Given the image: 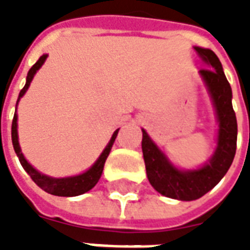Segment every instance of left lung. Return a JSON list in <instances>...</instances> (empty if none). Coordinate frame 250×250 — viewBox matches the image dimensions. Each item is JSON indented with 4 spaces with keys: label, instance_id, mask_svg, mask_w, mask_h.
<instances>
[{
    "label": "left lung",
    "instance_id": "obj_1",
    "mask_svg": "<svg viewBox=\"0 0 250 250\" xmlns=\"http://www.w3.org/2000/svg\"><path fill=\"white\" fill-rule=\"evenodd\" d=\"M208 68L199 75L208 87L218 120L217 148L209 162L197 170H179L142 130V151L147 178L158 193L179 201H194L210 191L228 173L236 155L237 119L231 105V88L214 52L194 46Z\"/></svg>",
    "mask_w": 250,
    "mask_h": 250
}]
</instances>
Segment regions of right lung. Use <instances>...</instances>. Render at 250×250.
<instances>
[{
	"label": "right lung",
	"mask_w": 250,
	"mask_h": 250,
	"mask_svg": "<svg viewBox=\"0 0 250 250\" xmlns=\"http://www.w3.org/2000/svg\"><path fill=\"white\" fill-rule=\"evenodd\" d=\"M48 55H42V56L37 60L35 65L32 66L28 72V76H26V83H25V87L21 89V92L19 95V99H17V104H19L20 99L24 96V93L26 92V89L29 88L30 83L35 77L36 72L39 71L41 68V65L44 64V62L46 60ZM17 104H16V109H17ZM118 131L119 128L115 131L114 135L111 138V141L108 142V145L105 146V148L103 150V152L100 154V157L98 158V161L93 163L91 167L88 168L85 173L80 174V175H75V177H66V178H52V177H48V175H44V174L39 173L36 168H33L32 165L28 163V161L25 159L22 152H21V148H20L19 143V134H17V114H14L13 122H12V142H13L14 151L17 154V157L20 159V163L21 166L24 167V170L26 173L29 174L30 178L33 179L39 188H41L46 193L52 194V195H59V197H76V195H80V194H84L89 191L91 188L98 184V181L102 177V173H103L104 163H105V159L109 155V151L112 148V145H114L115 139H116V135H118Z\"/></svg>",
	"instance_id": "add662e5"
}]
</instances>
